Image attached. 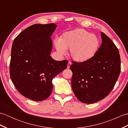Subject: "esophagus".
<instances>
[{"mask_svg": "<svg viewBox=\"0 0 128 128\" xmlns=\"http://www.w3.org/2000/svg\"><path fill=\"white\" fill-rule=\"evenodd\" d=\"M71 64H72V62H69L68 63V65H67V68L68 69L69 68L70 66H71Z\"/></svg>", "mask_w": 128, "mask_h": 128, "instance_id": "esophagus-1", "label": "esophagus"}]
</instances>
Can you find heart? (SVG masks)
I'll use <instances>...</instances> for the list:
<instances>
[{"label":"heart","mask_w":128,"mask_h":128,"mask_svg":"<svg viewBox=\"0 0 128 128\" xmlns=\"http://www.w3.org/2000/svg\"><path fill=\"white\" fill-rule=\"evenodd\" d=\"M99 40L94 34L82 28L65 32L60 39L54 40L56 50L61 54L70 50L72 59L78 62H84L91 59L98 49Z\"/></svg>","instance_id":"b5f03b06"}]
</instances>
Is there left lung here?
I'll list each match as a JSON object with an SVG mask.
<instances>
[{
    "instance_id": "8db88e82",
    "label": "left lung",
    "mask_w": 128,
    "mask_h": 128,
    "mask_svg": "<svg viewBox=\"0 0 128 128\" xmlns=\"http://www.w3.org/2000/svg\"><path fill=\"white\" fill-rule=\"evenodd\" d=\"M102 44L95 55L88 61L72 62V87L77 98L90 104L107 96L120 72V58L117 47L103 32Z\"/></svg>"
}]
</instances>
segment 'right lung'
<instances>
[{
	"label": "right lung",
	"mask_w": 128,
	"mask_h": 128,
	"mask_svg": "<svg viewBox=\"0 0 128 128\" xmlns=\"http://www.w3.org/2000/svg\"><path fill=\"white\" fill-rule=\"evenodd\" d=\"M54 24H34L21 32L12 43L10 75L24 96L42 101L50 96L52 80L67 67V60L56 61L50 56Z\"/></svg>",
	"instance_id": "1"
}]
</instances>
